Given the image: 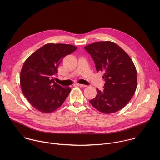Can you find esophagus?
Segmentation results:
<instances>
[{
    "mask_svg": "<svg viewBox=\"0 0 160 160\" xmlns=\"http://www.w3.org/2000/svg\"><path fill=\"white\" fill-rule=\"evenodd\" d=\"M77 85L79 87H85L87 85H83V84H80V83H77Z\"/></svg>",
    "mask_w": 160,
    "mask_h": 160,
    "instance_id": "obj_1",
    "label": "esophagus"
}]
</instances>
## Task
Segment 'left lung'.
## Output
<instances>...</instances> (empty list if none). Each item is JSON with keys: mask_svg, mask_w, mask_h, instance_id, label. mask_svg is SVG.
Here are the masks:
<instances>
[{"mask_svg": "<svg viewBox=\"0 0 160 160\" xmlns=\"http://www.w3.org/2000/svg\"><path fill=\"white\" fill-rule=\"evenodd\" d=\"M91 56L98 72L104 73V90L97 88L95 98L89 101L103 113L115 112L130 101L137 88L138 77L129 56L118 45L109 41L98 42L84 48Z\"/></svg>", "mask_w": 160, "mask_h": 160, "instance_id": "8db88e82", "label": "left lung"}]
</instances>
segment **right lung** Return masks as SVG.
Wrapping results in <instances>:
<instances>
[{
    "instance_id": "add662e5",
    "label": "right lung",
    "mask_w": 160,
    "mask_h": 160,
    "mask_svg": "<svg viewBox=\"0 0 160 160\" xmlns=\"http://www.w3.org/2000/svg\"><path fill=\"white\" fill-rule=\"evenodd\" d=\"M70 44L48 43L33 52L24 62L20 73L22 92L31 104L42 112L59 108L71 88L62 87L54 80L63 58L76 51Z\"/></svg>"
}]
</instances>
